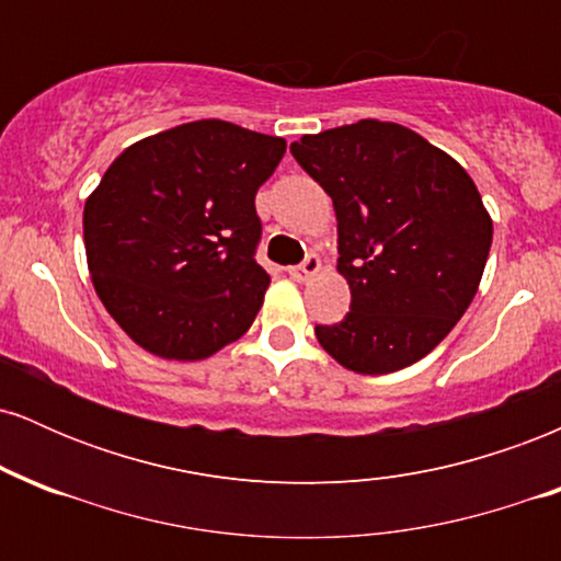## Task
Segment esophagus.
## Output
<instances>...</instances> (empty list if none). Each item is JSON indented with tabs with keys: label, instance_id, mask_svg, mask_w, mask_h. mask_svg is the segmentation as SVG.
Listing matches in <instances>:
<instances>
[{
	"label": "esophagus",
	"instance_id": "1",
	"mask_svg": "<svg viewBox=\"0 0 561 561\" xmlns=\"http://www.w3.org/2000/svg\"><path fill=\"white\" fill-rule=\"evenodd\" d=\"M287 272L295 282H306V279H311V276H317L321 272V261L317 259V255H308V259L302 261L300 266H289Z\"/></svg>",
	"mask_w": 561,
	"mask_h": 561
}]
</instances>
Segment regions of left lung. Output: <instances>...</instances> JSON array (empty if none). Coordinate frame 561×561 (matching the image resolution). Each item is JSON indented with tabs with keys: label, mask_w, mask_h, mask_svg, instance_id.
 Masks as SVG:
<instances>
[{
	"label": "left lung",
	"mask_w": 561,
	"mask_h": 561,
	"mask_svg": "<svg viewBox=\"0 0 561 561\" xmlns=\"http://www.w3.org/2000/svg\"><path fill=\"white\" fill-rule=\"evenodd\" d=\"M332 197L351 311L317 340L356 375L416 364L478 293L493 221L469 173L401 124L364 118L289 145Z\"/></svg>",
	"instance_id": "obj_1"
}]
</instances>
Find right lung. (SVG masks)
I'll use <instances>...</instances> for the list:
<instances>
[{"instance_id":"right-lung-1","label":"right lung","mask_w":561,"mask_h":561,"mask_svg":"<svg viewBox=\"0 0 561 561\" xmlns=\"http://www.w3.org/2000/svg\"><path fill=\"white\" fill-rule=\"evenodd\" d=\"M287 141L229 121H192L134 141L83 205L102 306L134 343L199 362L240 340L263 306L255 192Z\"/></svg>"}]
</instances>
